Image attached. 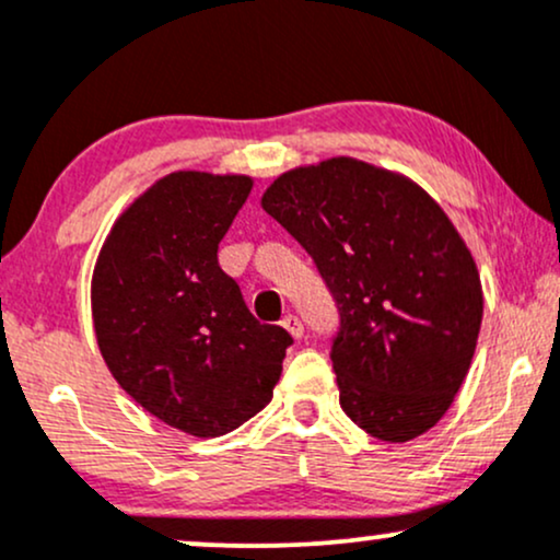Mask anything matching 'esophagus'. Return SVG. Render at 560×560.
Here are the masks:
<instances>
[{
	"mask_svg": "<svg viewBox=\"0 0 560 560\" xmlns=\"http://www.w3.org/2000/svg\"><path fill=\"white\" fill-rule=\"evenodd\" d=\"M281 326H284V329H287L289 334H292L294 339H300L302 334H305V326H302V320H300L298 316H294V313H287V316L281 318Z\"/></svg>",
	"mask_w": 560,
	"mask_h": 560,
	"instance_id": "obj_1",
	"label": "esophagus"
}]
</instances>
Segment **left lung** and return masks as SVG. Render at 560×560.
<instances>
[{"mask_svg":"<svg viewBox=\"0 0 560 560\" xmlns=\"http://www.w3.org/2000/svg\"><path fill=\"white\" fill-rule=\"evenodd\" d=\"M262 210L302 244L339 313V405L384 442L445 416L471 365L481 284L471 253L421 186L352 158L289 171Z\"/></svg>","mask_w":560,"mask_h":560,"instance_id":"obj_1","label":"left lung"}]
</instances>
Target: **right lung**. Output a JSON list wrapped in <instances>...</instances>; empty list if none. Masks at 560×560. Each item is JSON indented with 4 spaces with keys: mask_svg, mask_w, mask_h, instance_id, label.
I'll return each mask as SVG.
<instances>
[{
    "mask_svg": "<svg viewBox=\"0 0 560 560\" xmlns=\"http://www.w3.org/2000/svg\"><path fill=\"white\" fill-rule=\"evenodd\" d=\"M249 189L247 176L160 178L115 221L94 268V331L115 382L195 436H221L266 408L292 345L218 266Z\"/></svg>",
    "mask_w": 560,
    "mask_h": 560,
    "instance_id": "obj_1",
    "label": "right lung"
}]
</instances>
